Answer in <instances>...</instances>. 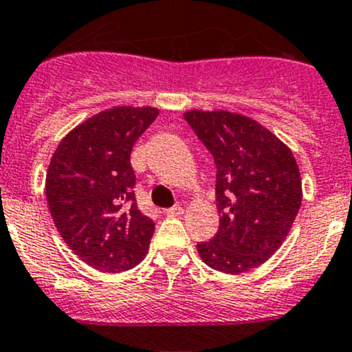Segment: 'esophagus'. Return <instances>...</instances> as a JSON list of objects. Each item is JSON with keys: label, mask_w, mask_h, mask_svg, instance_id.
<instances>
[{"label": "esophagus", "mask_w": 352, "mask_h": 352, "mask_svg": "<svg viewBox=\"0 0 352 352\" xmlns=\"http://www.w3.org/2000/svg\"><path fill=\"white\" fill-rule=\"evenodd\" d=\"M182 212H184V208H180V206H173V208L165 209V211H163V214L170 216V218H172V216H180Z\"/></svg>", "instance_id": "obj_1"}]
</instances>
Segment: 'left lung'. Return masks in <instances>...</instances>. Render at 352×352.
<instances>
[{
    "mask_svg": "<svg viewBox=\"0 0 352 352\" xmlns=\"http://www.w3.org/2000/svg\"><path fill=\"white\" fill-rule=\"evenodd\" d=\"M216 163L219 230L199 257L225 274L264 264L281 247L301 206L293 151L267 127L228 110L184 113Z\"/></svg>",
    "mask_w": 352,
    "mask_h": 352,
    "instance_id": "8db88e82",
    "label": "left lung"
}]
</instances>
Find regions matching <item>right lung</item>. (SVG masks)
<instances>
[{
  "label": "right lung",
  "mask_w": 352,
  "mask_h": 352,
  "mask_svg": "<svg viewBox=\"0 0 352 352\" xmlns=\"http://www.w3.org/2000/svg\"><path fill=\"white\" fill-rule=\"evenodd\" d=\"M155 107L119 105L95 113L61 140L45 177L59 235L85 264L122 272L148 254L155 223L138 209L131 151L158 117Z\"/></svg>",
  "instance_id": "add662e5"
}]
</instances>
